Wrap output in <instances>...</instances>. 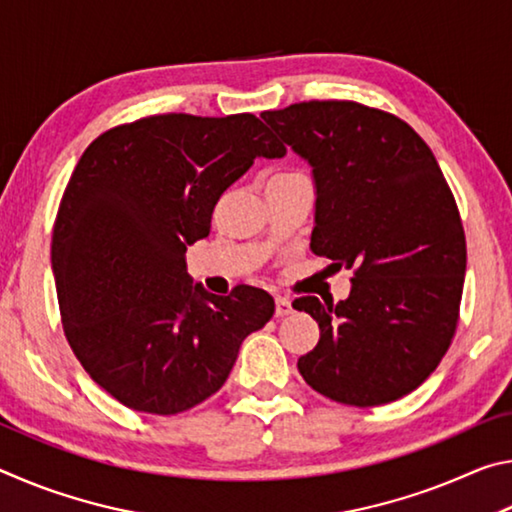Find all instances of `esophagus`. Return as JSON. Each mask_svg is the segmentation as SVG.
I'll return each mask as SVG.
<instances>
[{"mask_svg": "<svg viewBox=\"0 0 512 512\" xmlns=\"http://www.w3.org/2000/svg\"><path fill=\"white\" fill-rule=\"evenodd\" d=\"M291 311H293V307H291V300L289 298H284V296H277L275 298V316L277 318L289 316Z\"/></svg>", "mask_w": 512, "mask_h": 512, "instance_id": "esophagus-1", "label": "esophagus"}]
</instances>
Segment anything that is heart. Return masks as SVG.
<instances>
[{
	"instance_id": "b5f03b06",
	"label": "heart",
	"mask_w": 512,
	"mask_h": 512,
	"mask_svg": "<svg viewBox=\"0 0 512 512\" xmlns=\"http://www.w3.org/2000/svg\"><path fill=\"white\" fill-rule=\"evenodd\" d=\"M296 176H302V173H277L275 178H296ZM273 178V180H275Z\"/></svg>"
}]
</instances>
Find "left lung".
<instances>
[{
  "mask_svg": "<svg viewBox=\"0 0 512 512\" xmlns=\"http://www.w3.org/2000/svg\"><path fill=\"white\" fill-rule=\"evenodd\" d=\"M262 117L314 173L311 250L354 271L341 302L293 300L320 327L300 375L341 404L400 400L438 368L458 325L467 250L452 189L391 112L302 101Z\"/></svg>",
  "mask_w": 512,
  "mask_h": 512,
  "instance_id": "left-lung-1",
  "label": "left lung"
}]
</instances>
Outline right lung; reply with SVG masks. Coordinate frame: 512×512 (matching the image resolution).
<instances>
[{
  "label": "right lung",
  "instance_id": "1",
  "mask_svg": "<svg viewBox=\"0 0 512 512\" xmlns=\"http://www.w3.org/2000/svg\"><path fill=\"white\" fill-rule=\"evenodd\" d=\"M287 149L250 112L153 115L94 140L69 178L51 237L60 318L85 372L133 411L176 415L214 395L266 291L214 296L187 275V246L255 158Z\"/></svg>",
  "mask_w": 512,
  "mask_h": 512
}]
</instances>
